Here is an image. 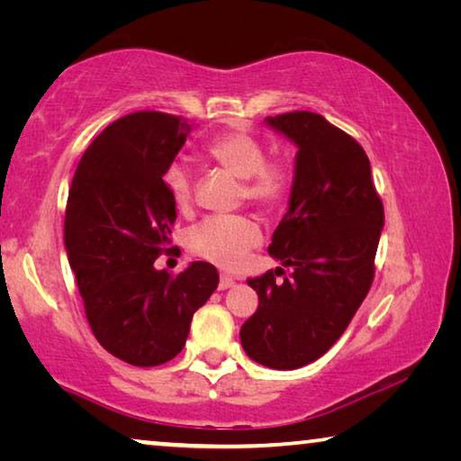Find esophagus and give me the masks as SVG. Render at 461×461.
Here are the masks:
<instances>
[{
	"label": "esophagus",
	"instance_id": "34e87169",
	"mask_svg": "<svg viewBox=\"0 0 461 461\" xmlns=\"http://www.w3.org/2000/svg\"><path fill=\"white\" fill-rule=\"evenodd\" d=\"M233 285H236V280H233L231 276H228V275H221L220 285H217V288H220V291H225V288H230Z\"/></svg>",
	"mask_w": 461,
	"mask_h": 461
}]
</instances>
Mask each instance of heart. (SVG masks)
Returning <instances> with one entry per match:
<instances>
[{"label":"heart","instance_id":"1","mask_svg":"<svg viewBox=\"0 0 461 461\" xmlns=\"http://www.w3.org/2000/svg\"><path fill=\"white\" fill-rule=\"evenodd\" d=\"M203 152L215 165L244 181L241 197L267 207H278L291 193V167L283 158H267V148L248 131L215 136ZM162 178L173 205L178 212H189L194 186L193 170L176 160L168 165ZM260 244L262 230L252 215H212L186 231V248L197 258L228 270L241 267L248 254Z\"/></svg>","mask_w":461,"mask_h":461}]
</instances>
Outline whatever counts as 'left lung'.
Returning a JSON list of instances; mask_svg holds the SVG:
<instances>
[{
  "instance_id": "left-lung-1",
  "label": "left lung",
  "mask_w": 461,
  "mask_h": 461,
  "mask_svg": "<svg viewBox=\"0 0 461 461\" xmlns=\"http://www.w3.org/2000/svg\"><path fill=\"white\" fill-rule=\"evenodd\" d=\"M267 123L299 148L288 212L268 246L293 272L283 283L272 270L248 280L258 309L240 339L254 362L294 370L341 338L368 294L384 207L364 148L323 115L291 112Z\"/></svg>"
}]
</instances>
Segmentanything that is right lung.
<instances>
[{
	"label": "right lung",
	"instance_id": "obj_1",
	"mask_svg": "<svg viewBox=\"0 0 461 461\" xmlns=\"http://www.w3.org/2000/svg\"><path fill=\"white\" fill-rule=\"evenodd\" d=\"M189 131L176 115H123L85 150L68 191L65 248L85 315L109 354L140 368L181 352L194 311L220 283L209 262L176 276L154 268L162 252H175L176 207L162 176Z\"/></svg>",
	"mask_w": 461,
	"mask_h": 461
}]
</instances>
